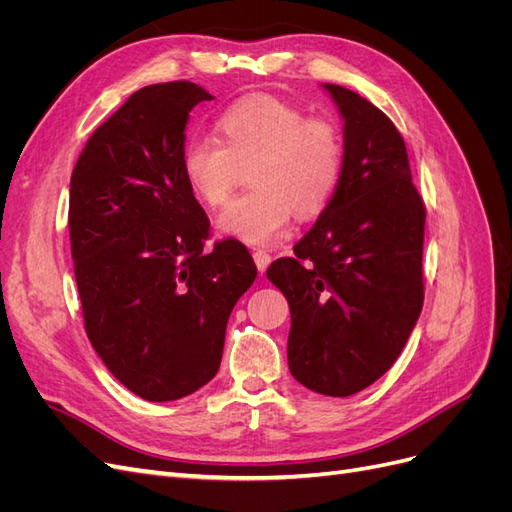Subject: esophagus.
<instances>
[{
	"instance_id": "obj_1",
	"label": "esophagus",
	"mask_w": 512,
	"mask_h": 512,
	"mask_svg": "<svg viewBox=\"0 0 512 512\" xmlns=\"http://www.w3.org/2000/svg\"><path fill=\"white\" fill-rule=\"evenodd\" d=\"M254 262H256V267H258L260 273L267 271V267L271 265V254L265 252V250H256L254 252Z\"/></svg>"
}]
</instances>
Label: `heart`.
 I'll return each mask as SVG.
<instances>
[{
	"mask_svg": "<svg viewBox=\"0 0 512 512\" xmlns=\"http://www.w3.org/2000/svg\"><path fill=\"white\" fill-rule=\"evenodd\" d=\"M215 138H194L181 151V175L205 207H222L250 168L252 192L232 200L220 230L250 245L282 237L294 211L320 213L331 200L344 166V141L327 117L273 96H247L215 121Z\"/></svg>",
	"mask_w": 512,
	"mask_h": 512,
	"instance_id": "b5f03b06",
	"label": "heart"
}]
</instances>
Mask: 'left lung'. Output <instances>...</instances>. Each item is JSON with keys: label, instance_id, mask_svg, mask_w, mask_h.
I'll use <instances>...</instances> for the list:
<instances>
[{"label": "left lung", "instance_id": "left-lung-1", "mask_svg": "<svg viewBox=\"0 0 512 512\" xmlns=\"http://www.w3.org/2000/svg\"><path fill=\"white\" fill-rule=\"evenodd\" d=\"M324 89L344 117L342 177L294 256L267 277L290 305V374L348 397L389 371L421 316L425 203L393 121L346 87Z\"/></svg>", "mask_w": 512, "mask_h": 512}]
</instances>
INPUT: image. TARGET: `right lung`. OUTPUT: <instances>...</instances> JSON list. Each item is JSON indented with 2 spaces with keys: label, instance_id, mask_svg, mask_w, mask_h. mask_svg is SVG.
Masks as SVG:
<instances>
[{
  "label": "right lung",
  "instance_id": "right-lung-1",
  "mask_svg": "<svg viewBox=\"0 0 512 512\" xmlns=\"http://www.w3.org/2000/svg\"><path fill=\"white\" fill-rule=\"evenodd\" d=\"M190 81L134 91L89 136L70 179V247L85 331L147 401L181 399L220 369L232 307L256 280L239 241L207 250L209 218L181 175Z\"/></svg>",
  "mask_w": 512,
  "mask_h": 512
}]
</instances>
